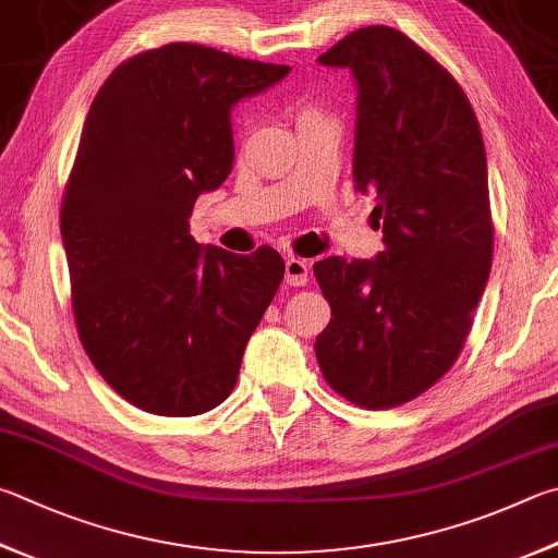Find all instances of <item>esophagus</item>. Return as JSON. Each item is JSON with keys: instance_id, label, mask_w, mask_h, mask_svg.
I'll return each instance as SVG.
<instances>
[{"instance_id": "34e87169", "label": "esophagus", "mask_w": 558, "mask_h": 558, "mask_svg": "<svg viewBox=\"0 0 558 558\" xmlns=\"http://www.w3.org/2000/svg\"><path fill=\"white\" fill-rule=\"evenodd\" d=\"M286 280H288V286H292V288L307 286V282H310V266H307V260L290 256V258L286 260Z\"/></svg>"}]
</instances>
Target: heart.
Listing matches in <instances>:
<instances>
[{
  "label": "heart",
  "mask_w": 558,
  "mask_h": 558,
  "mask_svg": "<svg viewBox=\"0 0 558 558\" xmlns=\"http://www.w3.org/2000/svg\"><path fill=\"white\" fill-rule=\"evenodd\" d=\"M307 117H322V111L317 107H305L300 109V119H307Z\"/></svg>",
  "instance_id": "heart-1"
}]
</instances>
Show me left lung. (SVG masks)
Returning <instances> with one entry per match:
<instances>
[{
	"label": "left lung",
	"instance_id": "8db88e82",
	"mask_svg": "<svg viewBox=\"0 0 558 558\" xmlns=\"http://www.w3.org/2000/svg\"><path fill=\"white\" fill-rule=\"evenodd\" d=\"M319 63L356 77L353 180L376 195L383 251L373 260L314 263L331 307L314 353L341 398L390 410L447 376L488 282L483 136L456 77L398 28H359Z\"/></svg>",
	"mask_w": 558,
	"mask_h": 558
}]
</instances>
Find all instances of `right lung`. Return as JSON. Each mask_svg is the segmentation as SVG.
<instances>
[{
  "label": "right lung",
  "instance_id": "right-lung-1",
  "mask_svg": "<svg viewBox=\"0 0 558 558\" xmlns=\"http://www.w3.org/2000/svg\"><path fill=\"white\" fill-rule=\"evenodd\" d=\"M288 73L168 44L114 68L87 111L60 205L75 327L138 410L195 417L225 402L286 276L270 246H199L190 215L231 173V107Z\"/></svg>",
  "mask_w": 558,
  "mask_h": 558
}]
</instances>
